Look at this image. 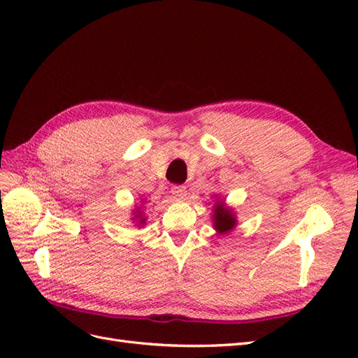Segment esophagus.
Returning a JSON list of instances; mask_svg holds the SVG:
<instances>
[{"label":"esophagus","instance_id":"1","mask_svg":"<svg viewBox=\"0 0 358 358\" xmlns=\"http://www.w3.org/2000/svg\"><path fill=\"white\" fill-rule=\"evenodd\" d=\"M171 194H173V196H175L176 199H182V197H185L187 188L183 187V185H175V187L171 188Z\"/></svg>","mask_w":358,"mask_h":358}]
</instances>
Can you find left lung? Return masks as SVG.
Segmentation results:
<instances>
[{"mask_svg":"<svg viewBox=\"0 0 358 358\" xmlns=\"http://www.w3.org/2000/svg\"><path fill=\"white\" fill-rule=\"evenodd\" d=\"M213 222H215V229L218 230V233H225V231H230L236 225V218L230 210H227L224 208L222 204H218L215 209Z\"/></svg>","mask_w":358,"mask_h":358,"instance_id":"1","label":"left lung"}]
</instances>
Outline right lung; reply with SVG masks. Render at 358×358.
Returning a JSON list of instances; mask_svg holds the SVG:
<instances>
[{"mask_svg":"<svg viewBox=\"0 0 358 358\" xmlns=\"http://www.w3.org/2000/svg\"><path fill=\"white\" fill-rule=\"evenodd\" d=\"M138 215H142V213H140V212H138ZM138 215L136 216V218H140V220H138V222H140V224H143V222H145V220L142 218V216H138Z\"/></svg>","mask_w":358,"mask_h":358,"instance_id":"add662e5","label":"right lung"}]
</instances>
